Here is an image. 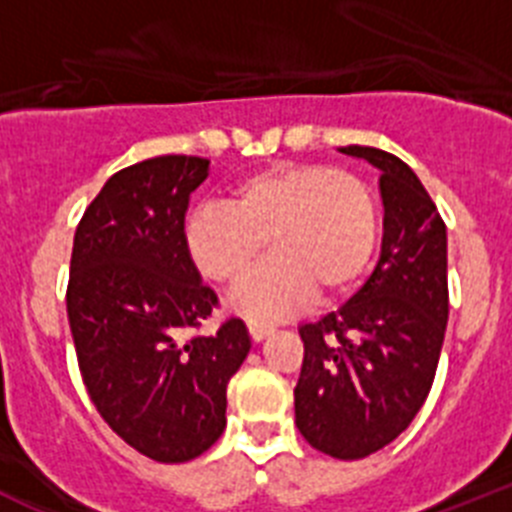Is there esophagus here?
I'll list each match as a JSON object with an SVG mask.
<instances>
[{
	"label": "esophagus",
	"mask_w": 512,
	"mask_h": 512,
	"mask_svg": "<svg viewBox=\"0 0 512 512\" xmlns=\"http://www.w3.org/2000/svg\"><path fill=\"white\" fill-rule=\"evenodd\" d=\"M248 333H251L253 341H264L271 333V325L259 323V320H248Z\"/></svg>",
	"instance_id": "1"
}]
</instances>
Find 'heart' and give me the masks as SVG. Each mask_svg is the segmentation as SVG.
Returning a JSON list of instances; mask_svg holds the SVG:
<instances>
[{
  "mask_svg": "<svg viewBox=\"0 0 512 512\" xmlns=\"http://www.w3.org/2000/svg\"><path fill=\"white\" fill-rule=\"evenodd\" d=\"M379 241L377 197L364 179L325 164H277L246 176L228 202L189 215L184 246L207 282L233 287L261 253L271 259L233 292L251 320H282L354 287Z\"/></svg>",
  "mask_w": 512,
  "mask_h": 512,
  "instance_id": "1",
  "label": "heart"
}]
</instances>
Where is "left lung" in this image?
<instances>
[{
    "mask_svg": "<svg viewBox=\"0 0 512 512\" xmlns=\"http://www.w3.org/2000/svg\"><path fill=\"white\" fill-rule=\"evenodd\" d=\"M382 171V253L346 305L305 323L295 423L312 449L364 459L423 408L449 320L446 225L415 171L382 148L346 146Z\"/></svg>",
    "mask_w": 512,
    "mask_h": 512,
    "instance_id": "obj_1",
    "label": "left lung"
}]
</instances>
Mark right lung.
Wrapping results in <instances>:
<instances>
[{
	"label": "right lung",
	"instance_id": "right-lung-1",
	"mask_svg": "<svg viewBox=\"0 0 512 512\" xmlns=\"http://www.w3.org/2000/svg\"><path fill=\"white\" fill-rule=\"evenodd\" d=\"M210 161L156 156L117 171L84 210L66 289L79 372L122 441L164 464L197 459L225 431L228 382L248 356L241 318L202 336L217 295L184 246L189 194Z\"/></svg>",
	"mask_w": 512,
	"mask_h": 512
}]
</instances>
